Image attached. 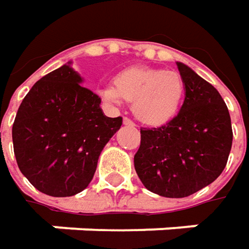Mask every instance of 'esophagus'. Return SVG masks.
Masks as SVG:
<instances>
[{"label": "esophagus", "mask_w": 249, "mask_h": 249, "mask_svg": "<svg viewBox=\"0 0 249 249\" xmlns=\"http://www.w3.org/2000/svg\"><path fill=\"white\" fill-rule=\"evenodd\" d=\"M123 124H127V126H134V123L131 122L129 118H123Z\"/></svg>", "instance_id": "esophagus-1"}]
</instances>
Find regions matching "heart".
Returning a JSON list of instances; mask_svg holds the SVG:
<instances>
[{
  "label": "heart",
  "mask_w": 249,
  "mask_h": 249,
  "mask_svg": "<svg viewBox=\"0 0 249 249\" xmlns=\"http://www.w3.org/2000/svg\"><path fill=\"white\" fill-rule=\"evenodd\" d=\"M115 87L98 88L101 99L112 106L122 99L133 104L136 118L145 124H162L172 118L179 107L185 84L177 71L131 67L119 72Z\"/></svg>",
  "instance_id": "obj_1"
}]
</instances>
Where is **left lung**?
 Wrapping results in <instances>:
<instances>
[{
	"mask_svg": "<svg viewBox=\"0 0 249 249\" xmlns=\"http://www.w3.org/2000/svg\"><path fill=\"white\" fill-rule=\"evenodd\" d=\"M185 84L180 110L168 123L140 129L134 168L150 192L186 197L216 180L226 168L232 144L227 105L209 82L177 63Z\"/></svg>",
	"mask_w": 249,
	"mask_h": 249,
	"instance_id": "8db88e82",
	"label": "left lung"
}]
</instances>
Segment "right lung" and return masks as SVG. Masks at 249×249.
<instances>
[{"label":"right lung","instance_id":"obj_1","mask_svg":"<svg viewBox=\"0 0 249 249\" xmlns=\"http://www.w3.org/2000/svg\"><path fill=\"white\" fill-rule=\"evenodd\" d=\"M81 82L71 61L49 72L23 98L12 126L20 172L49 196L84 191L104 147L122 126L120 116L104 115L101 98Z\"/></svg>","mask_w":249,"mask_h":249}]
</instances>
